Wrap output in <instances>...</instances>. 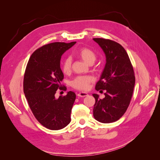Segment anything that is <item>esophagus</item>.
I'll use <instances>...</instances> for the list:
<instances>
[{"label": "esophagus", "instance_id": "1", "mask_svg": "<svg viewBox=\"0 0 160 160\" xmlns=\"http://www.w3.org/2000/svg\"><path fill=\"white\" fill-rule=\"evenodd\" d=\"M88 93H85V92H80L78 94H77V96L78 97H81V98H84V97L88 96Z\"/></svg>", "mask_w": 160, "mask_h": 160}]
</instances>
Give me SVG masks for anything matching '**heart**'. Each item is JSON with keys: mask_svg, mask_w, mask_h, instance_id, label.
Returning <instances> with one entry per match:
<instances>
[{"mask_svg": "<svg viewBox=\"0 0 160 160\" xmlns=\"http://www.w3.org/2000/svg\"><path fill=\"white\" fill-rule=\"evenodd\" d=\"M77 55L87 64H93L96 59L94 51L89 48L83 47L77 52ZM72 61L70 57H67L62 64V71L65 74H68L71 71ZM94 81V77L91 75L77 77L72 81L71 85L74 88L79 90H87L89 89V84Z\"/></svg>", "mask_w": 160, "mask_h": 160, "instance_id": "heart-1", "label": "heart"}]
</instances>
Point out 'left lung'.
Instances as JSON below:
<instances>
[{"label": "left lung", "instance_id": "obj_1", "mask_svg": "<svg viewBox=\"0 0 160 160\" xmlns=\"http://www.w3.org/2000/svg\"><path fill=\"white\" fill-rule=\"evenodd\" d=\"M93 41L103 51L106 63L99 81L95 85L97 91H105V98L93 94L95 99L93 116L99 122L112 123L125 113L133 95L135 75L126 51L119 43L102 38Z\"/></svg>", "mask_w": 160, "mask_h": 160}]
</instances>
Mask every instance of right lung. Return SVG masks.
<instances>
[{"instance_id":"add662e5","label":"right lung","mask_w":160,"mask_h":160,"mask_svg":"<svg viewBox=\"0 0 160 160\" xmlns=\"http://www.w3.org/2000/svg\"><path fill=\"white\" fill-rule=\"evenodd\" d=\"M75 43L55 42L42 46L31 55L26 67L23 81L25 98L38 122L51 130L61 129L71 122L75 93L70 91L59 98L55 93L58 89H62L61 56Z\"/></svg>"}]
</instances>
